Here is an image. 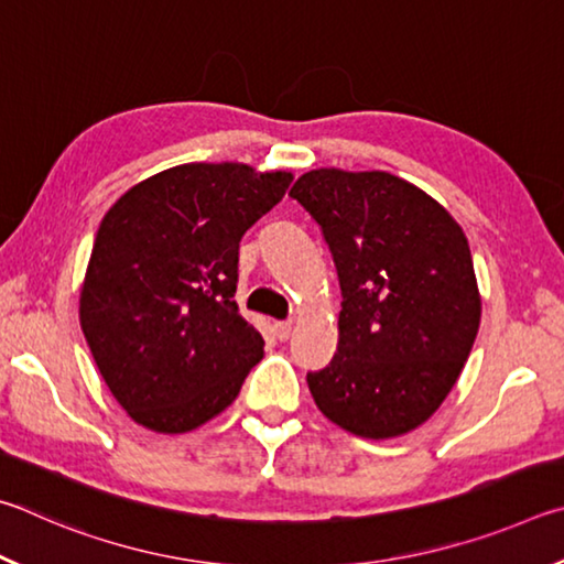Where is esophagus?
<instances>
[{
  "label": "esophagus",
  "mask_w": 564,
  "mask_h": 564,
  "mask_svg": "<svg viewBox=\"0 0 564 564\" xmlns=\"http://www.w3.org/2000/svg\"><path fill=\"white\" fill-rule=\"evenodd\" d=\"M274 334L280 341H288L292 334V322H274Z\"/></svg>",
  "instance_id": "34e87169"
}]
</instances>
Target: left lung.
Returning a JSON list of instances; mask_svg holds the SVG:
<instances>
[{
  "instance_id": "8db88e82",
  "label": "left lung",
  "mask_w": 564,
  "mask_h": 564,
  "mask_svg": "<svg viewBox=\"0 0 564 564\" xmlns=\"http://www.w3.org/2000/svg\"><path fill=\"white\" fill-rule=\"evenodd\" d=\"M290 195L322 227L341 288L337 354L307 373L314 403L361 438L413 431L448 397L478 334L466 235L391 173L319 167Z\"/></svg>"
}]
</instances>
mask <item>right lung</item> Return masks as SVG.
<instances>
[{
    "label": "right lung",
    "mask_w": 564,
    "mask_h": 564,
    "mask_svg": "<svg viewBox=\"0 0 564 564\" xmlns=\"http://www.w3.org/2000/svg\"><path fill=\"white\" fill-rule=\"evenodd\" d=\"M290 183V173L242 163H187L138 183L106 213L82 329L135 423L193 431L237 399L264 347L235 302L240 240Z\"/></svg>",
    "instance_id": "add662e5"
}]
</instances>
